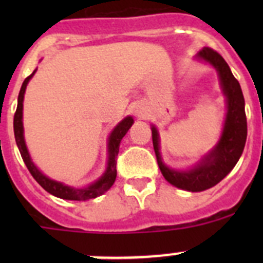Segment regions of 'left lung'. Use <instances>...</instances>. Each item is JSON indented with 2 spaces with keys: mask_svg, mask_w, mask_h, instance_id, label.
<instances>
[{
  "mask_svg": "<svg viewBox=\"0 0 263 263\" xmlns=\"http://www.w3.org/2000/svg\"><path fill=\"white\" fill-rule=\"evenodd\" d=\"M195 59L206 63L217 71L222 95L227 103L224 126L221 136L211 152L206 153L195 166L187 170L170 168L160 155V139L158 129L152 125L153 146L157 155L160 173L170 184L190 192L205 191L220 183L240 159L248 136L245 100L240 83L232 73L231 68L222 57L212 48L204 47L196 53Z\"/></svg>",
  "mask_w": 263,
  "mask_h": 263,
  "instance_id": "8db88e82",
  "label": "left lung"
}]
</instances>
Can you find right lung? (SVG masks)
<instances>
[{
  "instance_id": "obj_1",
  "label": "right lung",
  "mask_w": 263,
  "mask_h": 263,
  "mask_svg": "<svg viewBox=\"0 0 263 263\" xmlns=\"http://www.w3.org/2000/svg\"><path fill=\"white\" fill-rule=\"evenodd\" d=\"M36 69H34L31 75L29 78L25 79L22 87H21L20 95H18V105L15 115H14V137H15V142H17L18 148H20L21 157H22L23 162L29 168L30 174L32 178L35 179L36 182L45 188L48 194L53 195V196L64 199V200H78L84 201L89 200V199H95V197L100 196V195L105 194L109 188L113 185L117 176V170H116V164H117V155L118 148H120L121 139L124 138L125 134L127 133V130L132 127L134 120L132 116H127L124 120L118 122L115 126V129L111 130V133L108 137V162H106V168L104 174L97 179L96 182L90 183L87 187L83 188H75L71 185H67L62 182L53 180V179L48 178L45 174L42 173L41 170L34 164L30 153L27 150L26 141H25V136H23V99H25V92H26V87L29 84V81L34 76Z\"/></svg>"
}]
</instances>
